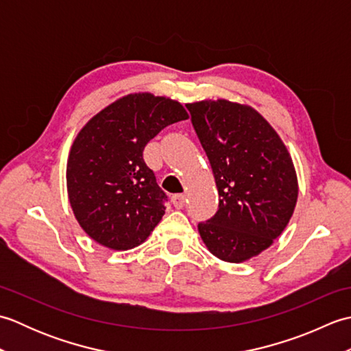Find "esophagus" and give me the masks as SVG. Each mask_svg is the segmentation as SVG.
I'll list each match as a JSON object with an SVG mask.
<instances>
[{
  "label": "esophagus",
  "instance_id": "obj_1",
  "mask_svg": "<svg viewBox=\"0 0 351 351\" xmlns=\"http://www.w3.org/2000/svg\"><path fill=\"white\" fill-rule=\"evenodd\" d=\"M171 204H173V206L178 208V210H181V208H184L185 205V196L184 195L171 196Z\"/></svg>",
  "mask_w": 351,
  "mask_h": 351
}]
</instances>
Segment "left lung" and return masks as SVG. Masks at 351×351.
Returning <instances> with one entry per match:
<instances>
[{
    "instance_id": "1",
    "label": "left lung",
    "mask_w": 351,
    "mask_h": 351,
    "mask_svg": "<svg viewBox=\"0 0 351 351\" xmlns=\"http://www.w3.org/2000/svg\"><path fill=\"white\" fill-rule=\"evenodd\" d=\"M191 123L210 160L219 210L200 221L208 250L243 263L270 247L294 213L297 176L293 160L270 123L240 104H187Z\"/></svg>"
}]
</instances>
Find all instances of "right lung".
I'll list each match as a JSON object with an SVG mask.
<instances>
[{
    "label": "right lung",
    "mask_w": 351,
    "mask_h": 351,
    "mask_svg": "<svg viewBox=\"0 0 351 351\" xmlns=\"http://www.w3.org/2000/svg\"><path fill=\"white\" fill-rule=\"evenodd\" d=\"M189 119L180 102L151 93L117 99L86 123L73 141L66 181L84 232L113 250L143 243L158 225L167 196L143 160L166 126Z\"/></svg>",
    "instance_id": "add662e5"
}]
</instances>
